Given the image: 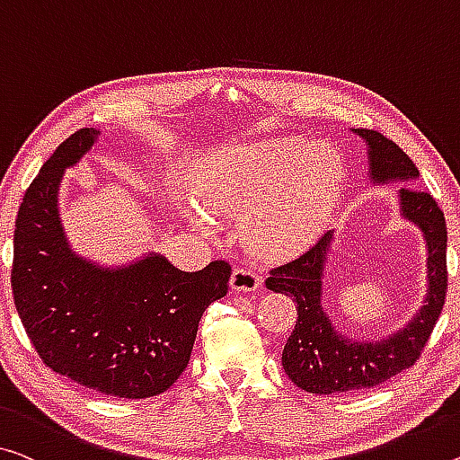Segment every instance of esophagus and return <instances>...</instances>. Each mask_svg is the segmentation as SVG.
Listing matches in <instances>:
<instances>
[{
	"label": "esophagus",
	"mask_w": 460,
	"mask_h": 460,
	"mask_svg": "<svg viewBox=\"0 0 460 460\" xmlns=\"http://www.w3.org/2000/svg\"><path fill=\"white\" fill-rule=\"evenodd\" d=\"M261 286V278L254 271L246 270V267H238V270L232 271L230 278V288L234 292H254Z\"/></svg>",
	"instance_id": "obj_1"
}]
</instances>
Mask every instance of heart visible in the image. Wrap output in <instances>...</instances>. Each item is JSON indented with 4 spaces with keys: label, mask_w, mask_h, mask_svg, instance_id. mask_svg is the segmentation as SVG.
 Segmentation results:
<instances>
[{
    "label": "heart",
    "mask_w": 460,
    "mask_h": 460,
    "mask_svg": "<svg viewBox=\"0 0 460 460\" xmlns=\"http://www.w3.org/2000/svg\"><path fill=\"white\" fill-rule=\"evenodd\" d=\"M343 179L331 146L278 137L226 146L189 172V222L214 234V220H238L251 251L275 257L300 249L323 228Z\"/></svg>",
    "instance_id": "heart-1"
}]
</instances>
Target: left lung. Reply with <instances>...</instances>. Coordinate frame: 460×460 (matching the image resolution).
<instances>
[{
	"instance_id": "obj_1",
	"label": "left lung",
	"mask_w": 460,
	"mask_h": 460,
	"mask_svg": "<svg viewBox=\"0 0 460 460\" xmlns=\"http://www.w3.org/2000/svg\"><path fill=\"white\" fill-rule=\"evenodd\" d=\"M368 147V176L374 185L415 181L420 171L401 147L374 129H351ZM401 216L418 226L428 249V289L423 306L405 327L376 341L349 339L333 327L323 308V275L333 232L289 263L275 267L265 286L292 296L298 321L281 351V366L296 386L314 394L356 393L386 383L411 368L428 343L447 298V222L426 190L399 189Z\"/></svg>"
}]
</instances>
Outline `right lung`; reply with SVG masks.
Masks as SVG:
<instances>
[{"mask_svg":"<svg viewBox=\"0 0 460 460\" xmlns=\"http://www.w3.org/2000/svg\"><path fill=\"white\" fill-rule=\"evenodd\" d=\"M94 127L75 131L42 164L13 230V302L34 349L53 372L119 399L156 397L187 368L197 327L228 292L230 265L176 270L158 252L102 267L69 246L59 185L96 144Z\"/></svg>","mask_w":460,"mask_h":460,"instance_id":"add662e5","label":"right lung"}]
</instances>
